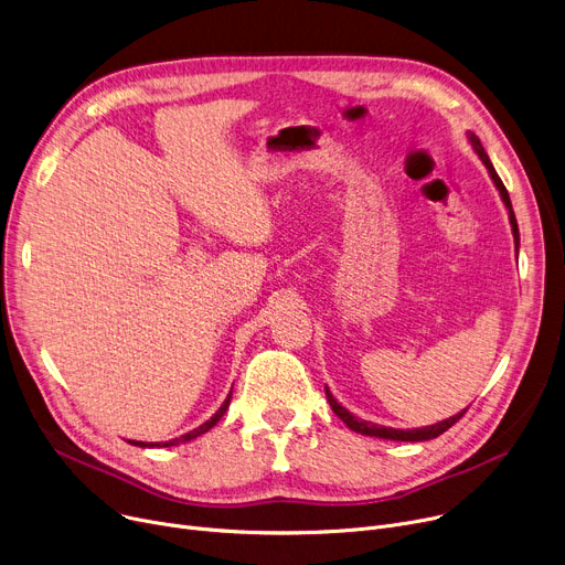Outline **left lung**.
<instances>
[{"mask_svg": "<svg viewBox=\"0 0 565 565\" xmlns=\"http://www.w3.org/2000/svg\"><path fill=\"white\" fill-rule=\"evenodd\" d=\"M467 141L471 143L473 153H477V156L481 158V162L486 164V169H488V173H490V178H492V183H494V188H497V192H499V196H501L503 205H507V211H509V222H511L513 237H515V252H518V247H520V231H518V220H515V213H513L511 196H509L507 188H503L501 178L497 175V171H494V167H492V162H490V158H488V153H486V148H483L481 139H479L477 135H473V132H469V130H467ZM324 396H328V401H330V405H332V409H334L337 417H339V419H341L350 430L360 433V435H369V437L394 439V441H426V439H435V437H439L444 430H449V428H451V426L462 417V414H465V409H462V412L454 414V417L444 419V422H437V424H433V426H424V428H407V430H403V428H387V426H380V424L366 422V419H362V417H354V414H352L350 409H345V407H343V405L332 396V392H330L328 387H324Z\"/></svg>", "mask_w": 565, "mask_h": 565, "instance_id": "1", "label": "left lung"}]
</instances>
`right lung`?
Wrapping results in <instances>:
<instances>
[{
	"instance_id": "1",
	"label": "right lung",
	"mask_w": 565,
	"mask_h": 565,
	"mask_svg": "<svg viewBox=\"0 0 565 565\" xmlns=\"http://www.w3.org/2000/svg\"><path fill=\"white\" fill-rule=\"evenodd\" d=\"M231 394L233 392H228V396H226V401L222 403V407L213 414L211 419H207L205 424H201L199 428H194V430H190V433H185V435H181V437H175V439H169V441H135V439H130V444H135V447H141V449H153V447H178V444H185V441H192V439H196V437H201V435H205L207 430H211L213 426H217V422L224 417V412L228 409V405H231Z\"/></svg>"
}]
</instances>
